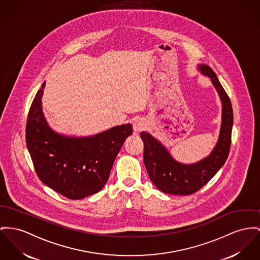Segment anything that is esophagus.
I'll return each mask as SVG.
<instances>
[{"mask_svg": "<svg viewBox=\"0 0 260 260\" xmlns=\"http://www.w3.org/2000/svg\"><path fill=\"white\" fill-rule=\"evenodd\" d=\"M146 127H147V123L143 119H137L133 123V130L135 133H140L141 131L145 130Z\"/></svg>", "mask_w": 260, "mask_h": 260, "instance_id": "obj_1", "label": "esophagus"}]
</instances>
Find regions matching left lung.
Masks as SVG:
<instances>
[{
  "instance_id": "8db88e82",
  "label": "left lung",
  "mask_w": 260,
  "mask_h": 260,
  "mask_svg": "<svg viewBox=\"0 0 260 260\" xmlns=\"http://www.w3.org/2000/svg\"><path fill=\"white\" fill-rule=\"evenodd\" d=\"M197 70L210 78L222 104L220 134L210 155L194 164H182L150 133L143 131L140 134L144 143V164L149 177L158 190L168 194L190 195L202 188L224 166L230 152L234 123L231 101L213 70L204 64H198Z\"/></svg>"
}]
</instances>
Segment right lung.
<instances>
[{
    "instance_id": "1",
    "label": "right lung",
    "mask_w": 260,
    "mask_h": 260,
    "mask_svg": "<svg viewBox=\"0 0 260 260\" xmlns=\"http://www.w3.org/2000/svg\"><path fill=\"white\" fill-rule=\"evenodd\" d=\"M45 82L31 104L25 139L35 172L53 190L70 199H83L102 190L115 157L133 130L123 124L99 134L77 137L56 132L42 110Z\"/></svg>"
}]
</instances>
